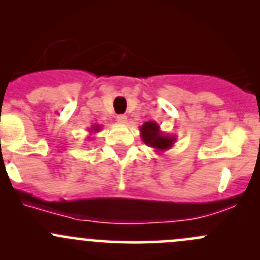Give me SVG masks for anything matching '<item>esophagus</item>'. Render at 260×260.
<instances>
[{
    "instance_id": "1",
    "label": "esophagus",
    "mask_w": 260,
    "mask_h": 260,
    "mask_svg": "<svg viewBox=\"0 0 260 260\" xmlns=\"http://www.w3.org/2000/svg\"><path fill=\"white\" fill-rule=\"evenodd\" d=\"M117 122L120 123V124H125L127 123V117L124 114L117 115Z\"/></svg>"
}]
</instances>
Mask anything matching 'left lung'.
I'll list each match as a JSON object with an SVG mask.
<instances>
[{
	"mask_svg": "<svg viewBox=\"0 0 260 260\" xmlns=\"http://www.w3.org/2000/svg\"><path fill=\"white\" fill-rule=\"evenodd\" d=\"M141 138L147 146L162 153L171 148L176 142V136L162 132L159 124L156 122H146L140 127Z\"/></svg>",
	"mask_w": 260,
	"mask_h": 260,
	"instance_id": "8db88e82",
	"label": "left lung"
}]
</instances>
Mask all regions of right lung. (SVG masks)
<instances>
[{"mask_svg":"<svg viewBox=\"0 0 260 260\" xmlns=\"http://www.w3.org/2000/svg\"><path fill=\"white\" fill-rule=\"evenodd\" d=\"M101 129H102L101 125L94 124V125H91L90 128H89V132H90V133H98V132H101ZM89 140H91V137L89 138Z\"/></svg>","mask_w":260,"mask_h":260,"instance_id":"obj_1","label":"right lung"}]
</instances>
